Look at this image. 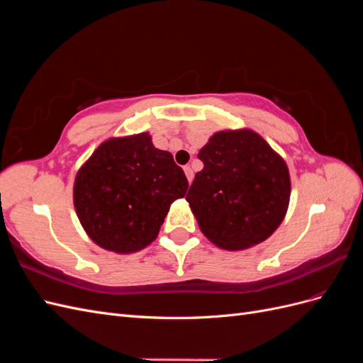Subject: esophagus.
Wrapping results in <instances>:
<instances>
[{
  "label": "esophagus",
  "mask_w": 363,
  "mask_h": 363,
  "mask_svg": "<svg viewBox=\"0 0 363 363\" xmlns=\"http://www.w3.org/2000/svg\"><path fill=\"white\" fill-rule=\"evenodd\" d=\"M183 169H184L186 177H188V182L192 183V180H194V171H192V168L189 167V164H186V167H184Z\"/></svg>",
  "instance_id": "1"
}]
</instances>
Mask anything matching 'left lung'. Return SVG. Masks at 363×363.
<instances>
[{"label":"left lung","instance_id":"1","mask_svg":"<svg viewBox=\"0 0 363 363\" xmlns=\"http://www.w3.org/2000/svg\"><path fill=\"white\" fill-rule=\"evenodd\" d=\"M204 168L186 200L203 235L236 251L268 239L286 215L288 164L256 131H218L200 150Z\"/></svg>","mask_w":363,"mask_h":363}]
</instances>
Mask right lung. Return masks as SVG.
<instances>
[{
	"label": "right lung",
	"mask_w": 363,
	"mask_h": 363,
	"mask_svg": "<svg viewBox=\"0 0 363 363\" xmlns=\"http://www.w3.org/2000/svg\"><path fill=\"white\" fill-rule=\"evenodd\" d=\"M188 179L150 133L104 140L75 175L74 206L96 245L127 255L150 245Z\"/></svg>",
	"instance_id": "right-lung-1"
}]
</instances>
